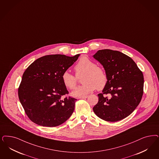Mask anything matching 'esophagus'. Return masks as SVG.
Returning a JSON list of instances; mask_svg holds the SVG:
<instances>
[{"mask_svg":"<svg viewBox=\"0 0 159 159\" xmlns=\"http://www.w3.org/2000/svg\"><path fill=\"white\" fill-rule=\"evenodd\" d=\"M88 98V96H80L79 98L82 99H87Z\"/></svg>","mask_w":159,"mask_h":159,"instance_id":"esophagus-1","label":"esophagus"}]
</instances>
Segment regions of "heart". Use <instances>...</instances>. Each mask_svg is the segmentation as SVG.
Masks as SVG:
<instances>
[{"label": "heart", "mask_w": 159, "mask_h": 159, "mask_svg": "<svg viewBox=\"0 0 159 159\" xmlns=\"http://www.w3.org/2000/svg\"><path fill=\"white\" fill-rule=\"evenodd\" d=\"M77 77L83 75L82 86L77 88L71 94L74 96H82L92 92L96 88L103 90L108 82L107 76L104 70L86 56H82L75 67ZM61 80L66 88L73 90L77 85V77L69 71H64Z\"/></svg>", "instance_id": "obj_1"}]
</instances>
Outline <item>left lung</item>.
<instances>
[{
    "instance_id": "left-lung-1",
    "label": "left lung",
    "mask_w": 159,
    "mask_h": 159,
    "mask_svg": "<svg viewBox=\"0 0 159 159\" xmlns=\"http://www.w3.org/2000/svg\"><path fill=\"white\" fill-rule=\"evenodd\" d=\"M93 56L103 66L108 78L93 111L104 120H121L136 109L142 98V71L131 57L119 51L99 50Z\"/></svg>"
}]
</instances>
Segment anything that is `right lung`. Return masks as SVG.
<instances>
[{
    "instance_id": "obj_1",
    "label": "right lung",
    "mask_w": 159,
    "mask_h": 159,
    "mask_svg": "<svg viewBox=\"0 0 159 159\" xmlns=\"http://www.w3.org/2000/svg\"><path fill=\"white\" fill-rule=\"evenodd\" d=\"M79 56L46 55L34 61L25 71L18 96L26 114L33 123L56 127L71 116L77 99L61 98L69 93L61 75Z\"/></svg>"
}]
</instances>
